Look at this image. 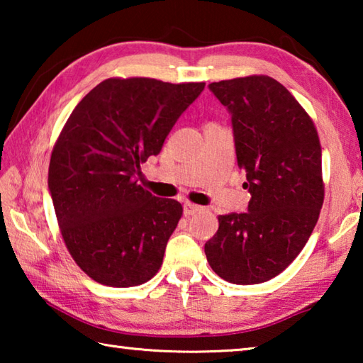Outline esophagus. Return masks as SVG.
<instances>
[{"mask_svg": "<svg viewBox=\"0 0 363 363\" xmlns=\"http://www.w3.org/2000/svg\"><path fill=\"white\" fill-rule=\"evenodd\" d=\"M200 210H201V206L190 203V201H187V203H184V214H187V216H190V214L199 213Z\"/></svg>", "mask_w": 363, "mask_h": 363, "instance_id": "obj_1", "label": "esophagus"}]
</instances>
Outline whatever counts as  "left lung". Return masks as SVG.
I'll return each mask as SVG.
<instances>
[{
    "mask_svg": "<svg viewBox=\"0 0 363 363\" xmlns=\"http://www.w3.org/2000/svg\"><path fill=\"white\" fill-rule=\"evenodd\" d=\"M232 115L238 168L247 171V213L218 216L205 255L237 285L277 277L296 259L320 214L325 186L314 121L277 79L251 75L211 83Z\"/></svg>",
    "mask_w": 363,
    "mask_h": 363,
    "instance_id": "8db88e82",
    "label": "left lung"
}]
</instances>
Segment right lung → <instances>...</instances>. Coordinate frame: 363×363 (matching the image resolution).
<instances>
[{
    "instance_id": "add662e5",
    "label": "right lung",
    "mask_w": 363,
    "mask_h": 363,
    "mask_svg": "<svg viewBox=\"0 0 363 363\" xmlns=\"http://www.w3.org/2000/svg\"><path fill=\"white\" fill-rule=\"evenodd\" d=\"M203 88L107 78L78 102L60 131L48 186L67 250L97 284L138 286L162 267L182 205L152 195L136 174Z\"/></svg>"
}]
</instances>
